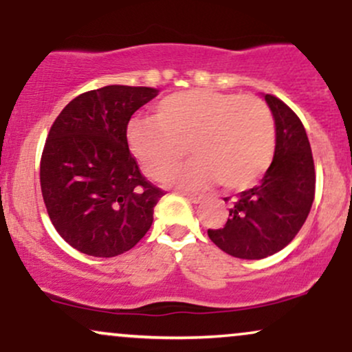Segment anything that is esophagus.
<instances>
[{
  "instance_id": "esophagus-1",
  "label": "esophagus",
  "mask_w": 352,
  "mask_h": 352,
  "mask_svg": "<svg viewBox=\"0 0 352 352\" xmlns=\"http://www.w3.org/2000/svg\"><path fill=\"white\" fill-rule=\"evenodd\" d=\"M185 199H188L192 204H200L201 200H204V195H200V193H184Z\"/></svg>"
}]
</instances>
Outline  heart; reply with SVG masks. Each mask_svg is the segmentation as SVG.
<instances>
[{
    "label": "heart",
    "instance_id": "heart-1",
    "mask_svg": "<svg viewBox=\"0 0 352 352\" xmlns=\"http://www.w3.org/2000/svg\"><path fill=\"white\" fill-rule=\"evenodd\" d=\"M127 142L153 180H162L188 145L193 160L173 170L168 184L199 190L221 182L225 188L241 190L268 170L276 127L260 98L192 89L164 98L153 117L132 120Z\"/></svg>",
    "mask_w": 352,
    "mask_h": 352
}]
</instances>
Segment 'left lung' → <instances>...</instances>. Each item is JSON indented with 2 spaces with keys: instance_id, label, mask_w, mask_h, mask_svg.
Instances as JSON below:
<instances>
[{
  "instance_id": "1",
  "label": "left lung",
  "mask_w": 352,
  "mask_h": 352,
  "mask_svg": "<svg viewBox=\"0 0 352 352\" xmlns=\"http://www.w3.org/2000/svg\"><path fill=\"white\" fill-rule=\"evenodd\" d=\"M265 100L276 127L273 162L256 187L238 193L223 228L208 230L218 248L243 260H261L292 243L308 218L316 188L313 153L300 117L272 94Z\"/></svg>"
}]
</instances>
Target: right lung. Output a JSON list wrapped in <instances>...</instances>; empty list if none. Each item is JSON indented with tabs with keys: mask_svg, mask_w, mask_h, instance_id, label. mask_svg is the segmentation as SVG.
<instances>
[{
	"mask_svg": "<svg viewBox=\"0 0 352 352\" xmlns=\"http://www.w3.org/2000/svg\"><path fill=\"white\" fill-rule=\"evenodd\" d=\"M157 92L131 86L87 91L51 125L39 168L43 200L59 235L80 253L117 256L151 228L165 192L140 173L127 124Z\"/></svg>",
	"mask_w": 352,
	"mask_h": 352,
	"instance_id": "add662e5",
	"label": "right lung"
}]
</instances>
